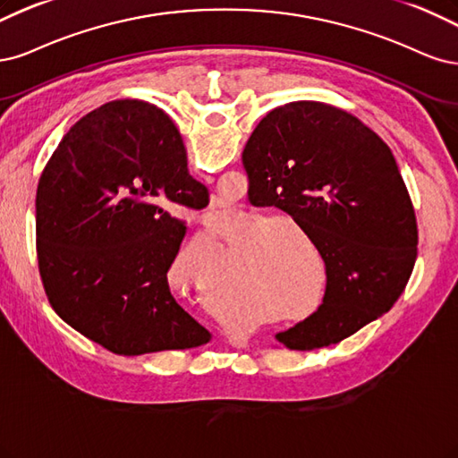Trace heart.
Returning a JSON list of instances; mask_svg holds the SVG:
<instances>
[{
  "instance_id": "1",
  "label": "heart",
  "mask_w": 458,
  "mask_h": 458,
  "mask_svg": "<svg viewBox=\"0 0 458 458\" xmlns=\"http://www.w3.org/2000/svg\"><path fill=\"white\" fill-rule=\"evenodd\" d=\"M249 232L253 233L247 240V249H250L243 284L247 297L259 301L272 316L302 312L314 299L316 282L314 276L302 270L299 257L294 255V242L285 233L291 232L302 240V230L289 220L267 225V218L247 216L228 232V238L240 240ZM216 249L218 230L215 226H205L186 249V259L196 264L209 285H213L216 274Z\"/></svg>"
}]
</instances>
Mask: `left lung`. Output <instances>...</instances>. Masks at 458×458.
Here are the masks:
<instances>
[{
	"label": "left lung",
	"instance_id": "obj_1",
	"mask_svg": "<svg viewBox=\"0 0 458 458\" xmlns=\"http://www.w3.org/2000/svg\"><path fill=\"white\" fill-rule=\"evenodd\" d=\"M249 198L285 211L326 262L312 316L276 335L289 350L344 341L386 314L417 259V216L388 146L356 115L314 100L262 117L243 150Z\"/></svg>",
	"mask_w": 458,
	"mask_h": 458
}]
</instances>
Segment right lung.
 <instances>
[{
	"mask_svg": "<svg viewBox=\"0 0 458 458\" xmlns=\"http://www.w3.org/2000/svg\"><path fill=\"white\" fill-rule=\"evenodd\" d=\"M208 203L164 110L127 98L83 115L36 196L39 276L55 312L117 356L208 344L211 333L167 282L186 233L167 209Z\"/></svg>",
	"mask_w": 458,
	"mask_h": 458,
	"instance_id": "add662e5",
	"label": "right lung"
}]
</instances>
